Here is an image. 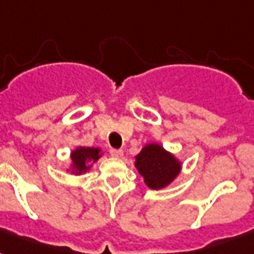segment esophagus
<instances>
[{
  "label": "esophagus",
  "mask_w": 254,
  "mask_h": 254,
  "mask_svg": "<svg viewBox=\"0 0 254 254\" xmlns=\"http://www.w3.org/2000/svg\"><path fill=\"white\" fill-rule=\"evenodd\" d=\"M109 154H111L112 157H115V158H121L124 155V151L120 150V149H111V150H109Z\"/></svg>",
  "instance_id": "1"
}]
</instances>
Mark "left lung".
<instances>
[{
	"label": "left lung",
	"mask_w": 254,
	"mask_h": 254,
	"mask_svg": "<svg viewBox=\"0 0 254 254\" xmlns=\"http://www.w3.org/2000/svg\"><path fill=\"white\" fill-rule=\"evenodd\" d=\"M135 167L147 187L165 189L181 173L182 165L171 153L158 143H147L135 155Z\"/></svg>",
	"instance_id": "left-lung-1"
}]
</instances>
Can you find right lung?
Listing matches in <instances>:
<instances>
[{"label":"right lung","mask_w":254,"mask_h":254,"mask_svg":"<svg viewBox=\"0 0 254 254\" xmlns=\"http://www.w3.org/2000/svg\"><path fill=\"white\" fill-rule=\"evenodd\" d=\"M99 147L79 146L71 153V173L80 175L91 169V163H95L101 157Z\"/></svg>","instance_id":"1"}]
</instances>
